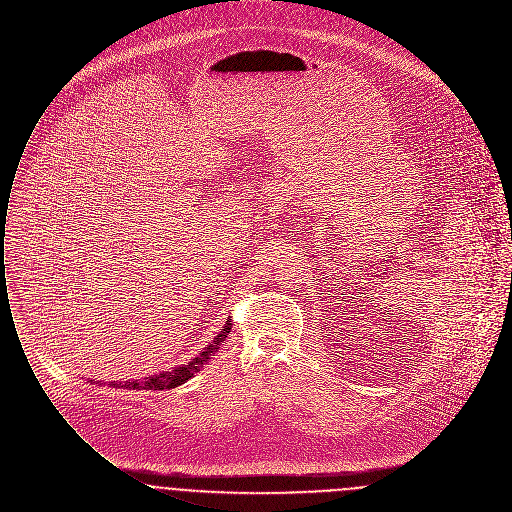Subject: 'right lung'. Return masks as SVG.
I'll return each mask as SVG.
<instances>
[{
	"label": "right lung",
	"instance_id": "obj_1",
	"mask_svg": "<svg viewBox=\"0 0 512 512\" xmlns=\"http://www.w3.org/2000/svg\"><path fill=\"white\" fill-rule=\"evenodd\" d=\"M230 330H232V324L226 322V324H224V330H222L214 340L210 341V345H206V347L202 349V353H200L198 357H194V359L188 361L186 365H180V367H176V369H172V371H163V373L151 375V377H147L145 381H127V383H123V385L111 381L109 385H113V387H127V389H153V391H163V389H172V387H176V385H182V383L188 381L196 371H200V367L210 359V355L218 349V345L228 338Z\"/></svg>",
	"mask_w": 512,
	"mask_h": 512
}]
</instances>
